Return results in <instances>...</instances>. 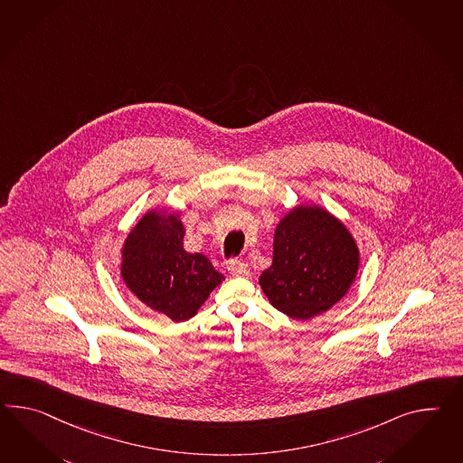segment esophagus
<instances>
[{"label": "esophagus", "mask_w": 463, "mask_h": 463, "mask_svg": "<svg viewBox=\"0 0 463 463\" xmlns=\"http://www.w3.org/2000/svg\"><path fill=\"white\" fill-rule=\"evenodd\" d=\"M228 272L235 277H247L250 273L249 265L243 261H230L228 263Z\"/></svg>", "instance_id": "1"}]
</instances>
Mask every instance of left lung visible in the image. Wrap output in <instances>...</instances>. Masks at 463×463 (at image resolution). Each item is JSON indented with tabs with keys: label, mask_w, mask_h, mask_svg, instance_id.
<instances>
[{
	"label": "left lung",
	"mask_w": 463,
	"mask_h": 463,
	"mask_svg": "<svg viewBox=\"0 0 463 463\" xmlns=\"http://www.w3.org/2000/svg\"><path fill=\"white\" fill-rule=\"evenodd\" d=\"M359 265V247L349 228L320 204L298 203L277 223L272 265L259 282L273 307L307 320L343 300Z\"/></svg>",
	"instance_id": "8db88e82"
}]
</instances>
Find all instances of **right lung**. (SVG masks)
<instances>
[{
	"label": "right lung",
	"instance_id": "add662e5",
	"mask_svg": "<svg viewBox=\"0 0 463 463\" xmlns=\"http://www.w3.org/2000/svg\"><path fill=\"white\" fill-rule=\"evenodd\" d=\"M178 210L155 206L132 226L120 249V277L144 306L175 322L196 316L225 277L203 253L183 247Z\"/></svg>",
	"mask_w": 463,
	"mask_h": 463
}]
</instances>
